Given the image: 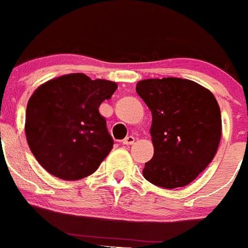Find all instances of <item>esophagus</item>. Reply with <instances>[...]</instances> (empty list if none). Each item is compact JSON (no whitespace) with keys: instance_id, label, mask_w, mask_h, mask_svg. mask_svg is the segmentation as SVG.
Listing matches in <instances>:
<instances>
[{"instance_id":"1","label":"esophagus","mask_w":248,"mask_h":248,"mask_svg":"<svg viewBox=\"0 0 248 248\" xmlns=\"http://www.w3.org/2000/svg\"><path fill=\"white\" fill-rule=\"evenodd\" d=\"M135 141V138L133 137V135H129V137H126L125 139L123 140V144H125V145H131V144H134Z\"/></svg>"}]
</instances>
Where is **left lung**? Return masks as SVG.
Segmentation results:
<instances>
[{"mask_svg":"<svg viewBox=\"0 0 248 248\" xmlns=\"http://www.w3.org/2000/svg\"><path fill=\"white\" fill-rule=\"evenodd\" d=\"M137 93L151 110L154 156L145 163L149 183L189 185L212 161L221 139V111L214 94L183 78L144 79Z\"/></svg>","mask_w":248,"mask_h":248,"instance_id":"obj_1","label":"left lung"}]
</instances>
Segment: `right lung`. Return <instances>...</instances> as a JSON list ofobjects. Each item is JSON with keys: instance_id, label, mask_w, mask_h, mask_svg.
<instances>
[{"instance_id": "right-lung-1", "label": "right lung", "mask_w": 248, "mask_h": 248, "mask_svg": "<svg viewBox=\"0 0 248 248\" xmlns=\"http://www.w3.org/2000/svg\"><path fill=\"white\" fill-rule=\"evenodd\" d=\"M117 88L110 80L72 73L34 91L26 109V137L49 174L79 180L99 168L114 144L99 107Z\"/></svg>"}]
</instances>
